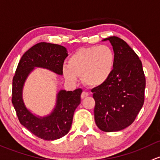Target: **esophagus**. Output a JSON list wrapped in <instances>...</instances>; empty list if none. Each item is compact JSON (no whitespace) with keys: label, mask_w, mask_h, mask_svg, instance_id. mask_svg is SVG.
<instances>
[{"label":"esophagus","mask_w":160,"mask_h":160,"mask_svg":"<svg viewBox=\"0 0 160 160\" xmlns=\"http://www.w3.org/2000/svg\"><path fill=\"white\" fill-rule=\"evenodd\" d=\"M88 95V93L87 92H83L82 93V95H81V98H85V97H87Z\"/></svg>","instance_id":"esophagus-1"}]
</instances>
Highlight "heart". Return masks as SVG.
I'll list each match as a JSON object with an SVG mask.
<instances>
[{"mask_svg":"<svg viewBox=\"0 0 160 160\" xmlns=\"http://www.w3.org/2000/svg\"><path fill=\"white\" fill-rule=\"evenodd\" d=\"M115 61L114 52L108 46L83 48L69 58L68 65H63L62 72L69 82H77L79 76H82L85 85L100 86L111 76Z\"/></svg>","mask_w":160,"mask_h":160,"instance_id":"b5f03b06","label":"heart"}]
</instances>
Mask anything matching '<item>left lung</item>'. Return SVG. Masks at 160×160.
<instances>
[{"mask_svg":"<svg viewBox=\"0 0 160 160\" xmlns=\"http://www.w3.org/2000/svg\"><path fill=\"white\" fill-rule=\"evenodd\" d=\"M112 46L116 56L111 76L92 88L95 101V124L104 132L126 129L134 122L144 103L146 78L138 55L125 41L116 36L103 39Z\"/></svg>","mask_w":160,"mask_h":160,"instance_id":"obj_1","label":"left lung"}]
</instances>
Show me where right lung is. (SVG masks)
<instances>
[{"label": "right lung", "mask_w": 160, "mask_h": 160, "mask_svg": "<svg viewBox=\"0 0 160 160\" xmlns=\"http://www.w3.org/2000/svg\"><path fill=\"white\" fill-rule=\"evenodd\" d=\"M68 51L64 46L40 42L23 55L12 82V104L19 122L31 133L44 140H55L68 132L74 112L81 102V88L72 91L61 89L56 95L55 108L50 114L39 116L32 113L24 104L23 88L29 75L35 69H48L62 75V67Z\"/></svg>", "instance_id": "right-lung-1"}]
</instances>
